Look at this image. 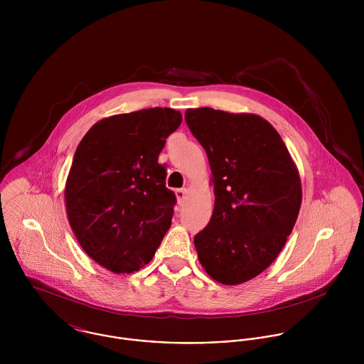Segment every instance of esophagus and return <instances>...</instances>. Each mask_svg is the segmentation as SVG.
Masks as SVG:
<instances>
[{"label":"esophagus","mask_w":364,"mask_h":364,"mask_svg":"<svg viewBox=\"0 0 364 364\" xmlns=\"http://www.w3.org/2000/svg\"><path fill=\"white\" fill-rule=\"evenodd\" d=\"M175 195H176L178 203H179V205H182V203H183V200H185V196H186V189H185V188L176 189V191H175Z\"/></svg>","instance_id":"obj_1"}]
</instances>
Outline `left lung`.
Instances as JSON below:
<instances>
[{
    "instance_id": "obj_1",
    "label": "left lung",
    "mask_w": 364,
    "mask_h": 364,
    "mask_svg": "<svg viewBox=\"0 0 364 364\" xmlns=\"http://www.w3.org/2000/svg\"><path fill=\"white\" fill-rule=\"evenodd\" d=\"M185 120L208 154L215 196L195 235L199 260L215 282L244 283L276 259L293 231L301 206L297 168L260 116L198 107Z\"/></svg>"
}]
</instances>
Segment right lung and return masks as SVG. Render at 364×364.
Segmentation results:
<instances>
[{
    "label": "right lung",
    "instance_id": "add662e5",
    "mask_svg": "<svg viewBox=\"0 0 364 364\" xmlns=\"http://www.w3.org/2000/svg\"><path fill=\"white\" fill-rule=\"evenodd\" d=\"M181 122L169 107L116 114L77 147L65 185L68 221L82 250L114 273L149 263L171 227L176 196L158 156Z\"/></svg>",
    "mask_w": 364,
    "mask_h": 364
}]
</instances>
